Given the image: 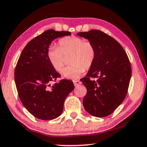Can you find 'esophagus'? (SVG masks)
I'll return each instance as SVG.
<instances>
[{"mask_svg":"<svg viewBox=\"0 0 147 147\" xmlns=\"http://www.w3.org/2000/svg\"><path fill=\"white\" fill-rule=\"evenodd\" d=\"M73 83H74V86H78L81 84L80 82L78 81V80H74V81H73Z\"/></svg>","mask_w":147,"mask_h":147,"instance_id":"34e87169","label":"esophagus"}]
</instances>
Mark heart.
I'll return each mask as SVG.
<instances>
[{
  "label": "heart",
  "mask_w": 147,
  "mask_h": 147,
  "mask_svg": "<svg viewBox=\"0 0 147 147\" xmlns=\"http://www.w3.org/2000/svg\"><path fill=\"white\" fill-rule=\"evenodd\" d=\"M59 47L51 45L47 50V56L53 67L58 73H62L64 67L65 56L71 54L69 62L71 65L64 69L65 78L75 80L93 65L96 59L95 47L90 41L76 36H67L60 39Z\"/></svg>",
  "instance_id": "b5f03b06"
}]
</instances>
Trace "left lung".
<instances>
[{
	"instance_id": "1",
	"label": "left lung",
	"mask_w": 147,
	"mask_h": 147,
	"mask_svg": "<svg viewBox=\"0 0 147 147\" xmlns=\"http://www.w3.org/2000/svg\"><path fill=\"white\" fill-rule=\"evenodd\" d=\"M77 36L88 39L95 47L96 59L80 80L86 87L84 108L96 117L108 116L123 102L128 92L131 74L128 56L120 44L98 30L79 32ZM97 78L96 81L90 77Z\"/></svg>"
}]
</instances>
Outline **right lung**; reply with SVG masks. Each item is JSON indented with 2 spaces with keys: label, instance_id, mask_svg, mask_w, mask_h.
I'll use <instances>...</instances> for the list:
<instances>
[{
  "label": "right lung",
  "instance_id": "1",
  "mask_svg": "<svg viewBox=\"0 0 147 147\" xmlns=\"http://www.w3.org/2000/svg\"><path fill=\"white\" fill-rule=\"evenodd\" d=\"M70 32H44L27 43L20 55L15 70V82L20 100L35 117L52 120L61 115L65 99L74 88L73 82L61 80L51 86L60 76L47 56L54 39L70 36Z\"/></svg>",
  "mask_w": 147,
  "mask_h": 147
}]
</instances>
